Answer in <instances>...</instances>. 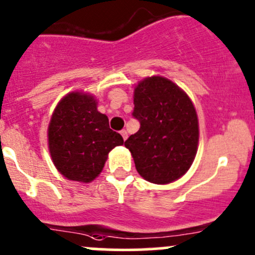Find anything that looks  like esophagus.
<instances>
[{"mask_svg": "<svg viewBox=\"0 0 255 255\" xmlns=\"http://www.w3.org/2000/svg\"><path fill=\"white\" fill-rule=\"evenodd\" d=\"M120 135L123 136V139L125 141V139L128 138V131L127 130H122V131H120Z\"/></svg>", "mask_w": 255, "mask_h": 255, "instance_id": "1", "label": "esophagus"}]
</instances>
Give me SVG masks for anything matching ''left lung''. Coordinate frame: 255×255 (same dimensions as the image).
Returning <instances> with one entry per match:
<instances>
[{
  "label": "left lung",
  "mask_w": 255,
  "mask_h": 255,
  "mask_svg": "<svg viewBox=\"0 0 255 255\" xmlns=\"http://www.w3.org/2000/svg\"><path fill=\"white\" fill-rule=\"evenodd\" d=\"M132 117L139 128L125 141L136 170L147 181L169 183L192 165L198 119L188 96L161 76L144 79L133 94Z\"/></svg>",
  "instance_id": "8db88e82"
}]
</instances>
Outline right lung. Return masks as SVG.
<instances>
[{
	"instance_id": "obj_1",
	"label": "right lung",
	"mask_w": 255,
	"mask_h": 255,
	"mask_svg": "<svg viewBox=\"0 0 255 255\" xmlns=\"http://www.w3.org/2000/svg\"><path fill=\"white\" fill-rule=\"evenodd\" d=\"M124 143L97 111L90 95L72 92L58 103L48 127V147L54 165L73 181L90 182L98 176L114 147Z\"/></svg>"
}]
</instances>
